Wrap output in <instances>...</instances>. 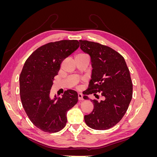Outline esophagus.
<instances>
[{"label":"esophagus","mask_w":157,"mask_h":157,"mask_svg":"<svg viewBox=\"0 0 157 157\" xmlns=\"http://www.w3.org/2000/svg\"><path fill=\"white\" fill-rule=\"evenodd\" d=\"M78 100L80 101H82L83 100V96H82V94L81 93H78Z\"/></svg>","instance_id":"34e87169"}]
</instances>
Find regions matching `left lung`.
Returning a JSON list of instances; mask_svg holds the SVG:
<instances>
[{"label":"left lung","instance_id":"obj_1","mask_svg":"<svg viewBox=\"0 0 157 157\" xmlns=\"http://www.w3.org/2000/svg\"><path fill=\"white\" fill-rule=\"evenodd\" d=\"M80 48L91 58L92 72L83 98L94 94L103 100L91 99L92 112L84 116L87 126L94 130H107L124 117L132 98L133 85L124 58L113 48L98 42L79 40Z\"/></svg>","mask_w":157,"mask_h":157}]
</instances>
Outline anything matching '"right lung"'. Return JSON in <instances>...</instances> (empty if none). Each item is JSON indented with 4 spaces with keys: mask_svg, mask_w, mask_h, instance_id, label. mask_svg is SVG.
<instances>
[{
    "mask_svg": "<svg viewBox=\"0 0 157 157\" xmlns=\"http://www.w3.org/2000/svg\"><path fill=\"white\" fill-rule=\"evenodd\" d=\"M78 47L77 40L49 42L33 52L23 65L20 76L22 105L33 124L43 132L62 130L67 111L78 101V94L73 90L54 99L50 98V92L61 62Z\"/></svg>",
    "mask_w": 157,
    "mask_h": 157,
    "instance_id": "1",
    "label": "right lung"
}]
</instances>
